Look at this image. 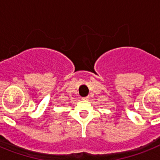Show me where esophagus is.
<instances>
[{"mask_svg": "<svg viewBox=\"0 0 160 160\" xmlns=\"http://www.w3.org/2000/svg\"><path fill=\"white\" fill-rule=\"evenodd\" d=\"M89 96H87V97H84L82 99H83V100H89Z\"/></svg>", "mask_w": 160, "mask_h": 160, "instance_id": "1", "label": "esophagus"}]
</instances>
